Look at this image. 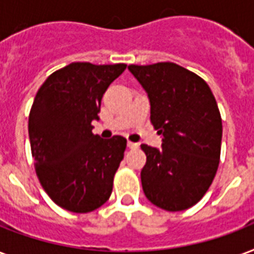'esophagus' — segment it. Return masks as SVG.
<instances>
[{
    "instance_id": "esophagus-1",
    "label": "esophagus",
    "mask_w": 254,
    "mask_h": 254,
    "mask_svg": "<svg viewBox=\"0 0 254 254\" xmlns=\"http://www.w3.org/2000/svg\"><path fill=\"white\" fill-rule=\"evenodd\" d=\"M127 148L137 149V148H138V144H135V142H131V141H127Z\"/></svg>"
}]
</instances>
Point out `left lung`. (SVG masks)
<instances>
[{"label": "left lung", "instance_id": "left-lung-1", "mask_svg": "<svg viewBox=\"0 0 254 254\" xmlns=\"http://www.w3.org/2000/svg\"><path fill=\"white\" fill-rule=\"evenodd\" d=\"M150 100V121L162 149L142 144L146 198L168 212L191 208L212 185L220 164L221 114L200 75L173 63L129 65Z\"/></svg>", "mask_w": 254, "mask_h": 254}]
</instances>
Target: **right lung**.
I'll list each match as a JSON object with an SVG mask.
<instances>
[{
  "label": "right lung",
  "instance_id": "1",
  "mask_svg": "<svg viewBox=\"0 0 254 254\" xmlns=\"http://www.w3.org/2000/svg\"><path fill=\"white\" fill-rule=\"evenodd\" d=\"M127 64L73 63L58 69L38 89L29 113L34 169L53 202L89 213L109 200L127 140L93 134L104 93Z\"/></svg>",
  "mask_w": 254,
  "mask_h": 254
}]
</instances>
